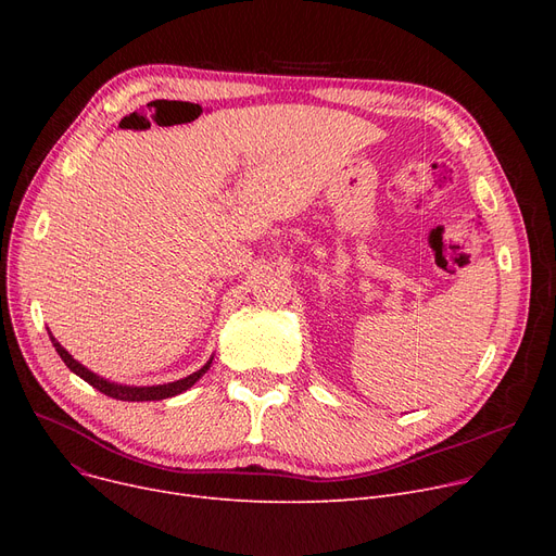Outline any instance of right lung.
<instances>
[{"instance_id": "add662e5", "label": "right lung", "mask_w": 556, "mask_h": 556, "mask_svg": "<svg viewBox=\"0 0 556 556\" xmlns=\"http://www.w3.org/2000/svg\"><path fill=\"white\" fill-rule=\"evenodd\" d=\"M49 338H51V342H53V346H55V352H58V356H61L63 361H65V365L76 374V376H80L85 383H90L92 388H97L99 392H103L105 396H112V399H116V401H162V399H168V396H175V394H180V392H185V390H189L198 378L210 369V365H212V361L204 365V367H200L198 371H193L191 376H187V378H180V381H175V383H166V386H153V388H130V386H114V383H108V381H103L101 376H97L94 371H90L87 367H83L78 361H74L65 349L61 346V342H58L51 333H49Z\"/></svg>"}]
</instances>
